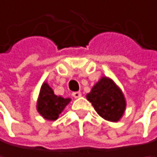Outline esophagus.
I'll use <instances>...</instances> for the list:
<instances>
[{"label":"esophagus","mask_w":157,"mask_h":157,"mask_svg":"<svg viewBox=\"0 0 157 157\" xmlns=\"http://www.w3.org/2000/svg\"><path fill=\"white\" fill-rule=\"evenodd\" d=\"M72 96H73L74 98H80V97L82 96V93H81L80 91H76V92H73V93H72Z\"/></svg>","instance_id":"esophagus-1"}]
</instances>
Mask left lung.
Masks as SVG:
<instances>
[{
	"label": "left lung",
	"instance_id": "obj_1",
	"mask_svg": "<svg viewBox=\"0 0 157 157\" xmlns=\"http://www.w3.org/2000/svg\"><path fill=\"white\" fill-rule=\"evenodd\" d=\"M86 99L102 119L112 122L122 118L127 105L122 90L107 76L100 78L86 94Z\"/></svg>",
	"mask_w": 157,
	"mask_h": 157
}]
</instances>
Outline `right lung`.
Returning <instances> with one entry per match:
<instances>
[{
	"instance_id": "obj_1",
	"label": "right lung",
	"mask_w": 157,
	"mask_h": 157,
	"mask_svg": "<svg viewBox=\"0 0 157 157\" xmlns=\"http://www.w3.org/2000/svg\"><path fill=\"white\" fill-rule=\"evenodd\" d=\"M71 101V98H63L60 95H56L49 84L44 82L39 90L36 101V110L42 118L52 121L58 119L59 115Z\"/></svg>"
}]
</instances>
